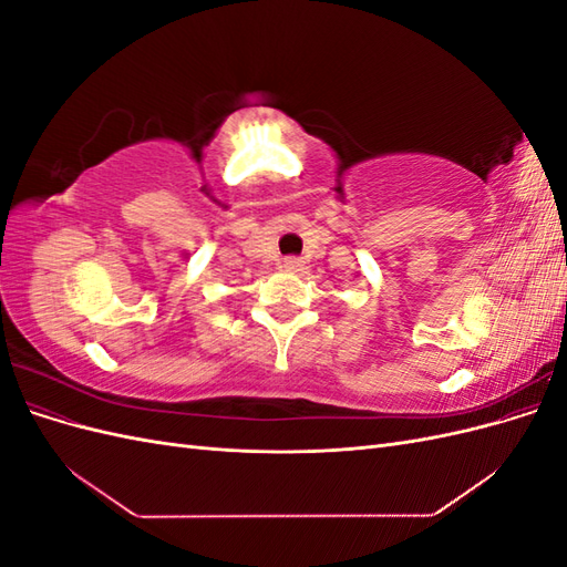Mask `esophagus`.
<instances>
[{"mask_svg": "<svg viewBox=\"0 0 567 567\" xmlns=\"http://www.w3.org/2000/svg\"><path fill=\"white\" fill-rule=\"evenodd\" d=\"M281 267H284L286 271H300V269H302V262L298 260V257H284Z\"/></svg>", "mask_w": 567, "mask_h": 567, "instance_id": "esophagus-1", "label": "esophagus"}]
</instances>
